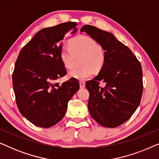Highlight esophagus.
<instances>
[{"mask_svg":"<svg viewBox=\"0 0 159 159\" xmlns=\"http://www.w3.org/2000/svg\"><path fill=\"white\" fill-rule=\"evenodd\" d=\"M80 88H84L85 87V82L84 81H80Z\"/></svg>","mask_w":159,"mask_h":159,"instance_id":"34e87169","label":"esophagus"}]
</instances>
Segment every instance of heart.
Segmentation results:
<instances>
[{"instance_id": "heart-1", "label": "heart", "mask_w": 159, "mask_h": 159, "mask_svg": "<svg viewBox=\"0 0 159 159\" xmlns=\"http://www.w3.org/2000/svg\"><path fill=\"white\" fill-rule=\"evenodd\" d=\"M82 56L81 64L84 66L74 69L68 77L78 80H84L94 73V68L98 69L105 61L103 50L94 39L86 35H80L71 40L69 45H64L60 51V58L66 69L74 66L76 58Z\"/></svg>"}]
</instances>
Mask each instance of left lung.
I'll return each mask as SVG.
<instances>
[{"label":"left lung","mask_w":159,"mask_h":159,"mask_svg":"<svg viewBox=\"0 0 159 159\" xmlns=\"http://www.w3.org/2000/svg\"><path fill=\"white\" fill-rule=\"evenodd\" d=\"M85 32L105 51V61L98 75L85 85L90 93L89 112L98 123L106 127L120 126L132 116L143 95L142 66L129 48L111 33L91 25ZM105 85L101 87L100 82Z\"/></svg>","instance_id":"1"}]
</instances>
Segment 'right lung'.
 Listing matches in <instances>:
<instances>
[{
  "instance_id": "1",
  "label": "right lung",
  "mask_w": 159,
  "mask_h": 159,
  "mask_svg": "<svg viewBox=\"0 0 159 159\" xmlns=\"http://www.w3.org/2000/svg\"><path fill=\"white\" fill-rule=\"evenodd\" d=\"M77 23H61L39 31L21 50L12 75L17 107L27 120L48 128L61 120L67 104L79 90L77 80L59 83L66 75L60 58L65 36L77 32Z\"/></svg>"
}]
</instances>
